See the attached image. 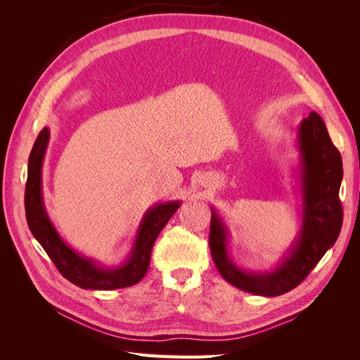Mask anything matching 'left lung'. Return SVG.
<instances>
[{
    "label": "left lung",
    "mask_w": 360,
    "mask_h": 360,
    "mask_svg": "<svg viewBox=\"0 0 360 360\" xmlns=\"http://www.w3.org/2000/svg\"><path fill=\"white\" fill-rule=\"evenodd\" d=\"M299 147L303 163V226L296 248L275 271L252 275L237 269L226 255L225 228L212 212L209 245L214 266L226 282L243 291L275 297L296 288L340 236L344 216L340 200L342 158L317 112L303 118Z\"/></svg>",
    "instance_id": "8db88e82"
}]
</instances>
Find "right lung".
Instances as JSON below:
<instances>
[{
    "label": "right lung",
    "mask_w": 360,
    "mask_h": 360,
    "mask_svg": "<svg viewBox=\"0 0 360 360\" xmlns=\"http://www.w3.org/2000/svg\"><path fill=\"white\" fill-rule=\"evenodd\" d=\"M49 139V130L43 127L28 159V176L25 183V216L30 230L60 274L72 284L85 290H115L135 285L147 274L151 249L162 228L179 209V202H167L151 209L141 224L134 252L127 263L115 270L97 267L90 259L79 257L64 243L53 230L45 213L40 192V172L43 155Z\"/></svg>",
    "instance_id": "add662e5"
}]
</instances>
